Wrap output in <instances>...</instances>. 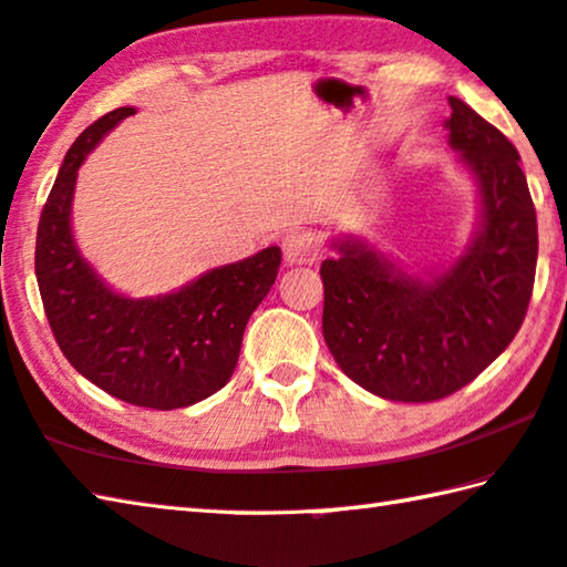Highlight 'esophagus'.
Masks as SVG:
<instances>
[{
	"mask_svg": "<svg viewBox=\"0 0 567 567\" xmlns=\"http://www.w3.org/2000/svg\"><path fill=\"white\" fill-rule=\"evenodd\" d=\"M282 252L287 265H310L318 260L320 245L312 233H307V229H295V233L282 239Z\"/></svg>",
	"mask_w": 567,
	"mask_h": 567,
	"instance_id": "34e87169",
	"label": "esophagus"
}]
</instances>
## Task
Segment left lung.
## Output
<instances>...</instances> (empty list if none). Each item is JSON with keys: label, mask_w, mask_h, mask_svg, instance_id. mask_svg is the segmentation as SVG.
<instances>
[{"label": "left lung", "mask_w": 567, "mask_h": 567, "mask_svg": "<svg viewBox=\"0 0 567 567\" xmlns=\"http://www.w3.org/2000/svg\"><path fill=\"white\" fill-rule=\"evenodd\" d=\"M450 147L473 172L480 227L457 260L422 280L360 239L320 267L322 334L334 362L372 395L430 402L473 382L520 330L537 262V219L520 155L450 97Z\"/></svg>", "instance_id": "obj_1"}]
</instances>
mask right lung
<instances>
[{
    "label": "right lung",
    "instance_id": "1",
    "mask_svg": "<svg viewBox=\"0 0 567 567\" xmlns=\"http://www.w3.org/2000/svg\"><path fill=\"white\" fill-rule=\"evenodd\" d=\"M130 114L134 107L104 114L66 152L37 227L34 272L54 340L80 375L130 405L177 410L233 378L245 324L275 285L282 252L267 247L140 300L104 285L74 243L72 197L84 157Z\"/></svg>",
    "mask_w": 567,
    "mask_h": 567
}]
</instances>
